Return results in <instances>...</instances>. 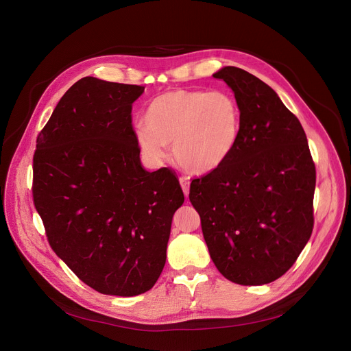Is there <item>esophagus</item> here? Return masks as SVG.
I'll list each match as a JSON object with an SVG mask.
<instances>
[{"instance_id": "1", "label": "esophagus", "mask_w": 351, "mask_h": 351, "mask_svg": "<svg viewBox=\"0 0 351 351\" xmlns=\"http://www.w3.org/2000/svg\"><path fill=\"white\" fill-rule=\"evenodd\" d=\"M179 182H180V186H182V189H183L184 195L187 197V195H189V189H190V180H189V178H187V176H182V178L179 179Z\"/></svg>"}]
</instances>
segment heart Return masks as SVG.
I'll list each match as a JSON object with an SVG mask.
<instances>
[{
  "label": "heart",
  "instance_id": "obj_1",
  "mask_svg": "<svg viewBox=\"0 0 351 351\" xmlns=\"http://www.w3.org/2000/svg\"><path fill=\"white\" fill-rule=\"evenodd\" d=\"M241 108L228 90H168L153 98L136 129L141 153L153 162L172 144L176 162L191 173H208L233 154L241 136Z\"/></svg>",
  "mask_w": 351,
  "mask_h": 351
}]
</instances>
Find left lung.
I'll return each instance as SVG.
<instances>
[{"mask_svg": "<svg viewBox=\"0 0 351 351\" xmlns=\"http://www.w3.org/2000/svg\"><path fill=\"white\" fill-rule=\"evenodd\" d=\"M214 77L237 98L241 136L222 167L191 180L189 198L218 271L237 285L271 283L313 233L315 164L302 123L267 83L236 66Z\"/></svg>", "mask_w": 351, "mask_h": 351, "instance_id": "8db88e82", "label": "left lung"}]
</instances>
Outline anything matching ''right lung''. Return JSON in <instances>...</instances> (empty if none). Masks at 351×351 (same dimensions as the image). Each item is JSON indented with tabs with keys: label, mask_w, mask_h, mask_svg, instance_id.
I'll return each mask as SVG.
<instances>
[{
	"label": "right lung",
	"mask_w": 351,
	"mask_h": 351,
	"mask_svg": "<svg viewBox=\"0 0 351 351\" xmlns=\"http://www.w3.org/2000/svg\"><path fill=\"white\" fill-rule=\"evenodd\" d=\"M144 87L83 77L37 136L33 203L49 245L91 289L132 297L167 260L184 195L169 168L148 172L132 125Z\"/></svg>",
	"instance_id": "1"
}]
</instances>
